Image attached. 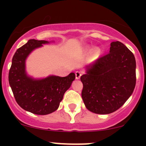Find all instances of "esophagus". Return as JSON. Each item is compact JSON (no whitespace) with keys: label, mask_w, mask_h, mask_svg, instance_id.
Returning a JSON list of instances; mask_svg holds the SVG:
<instances>
[{"label":"esophagus","mask_w":146,"mask_h":146,"mask_svg":"<svg viewBox=\"0 0 146 146\" xmlns=\"http://www.w3.org/2000/svg\"><path fill=\"white\" fill-rule=\"evenodd\" d=\"M81 76H82L81 72H80V71H76V79H79Z\"/></svg>","instance_id":"esophagus-1"}]
</instances>
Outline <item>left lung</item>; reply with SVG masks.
I'll use <instances>...</instances> for the list:
<instances>
[{"label":"left lung","instance_id":"left-lung-1","mask_svg":"<svg viewBox=\"0 0 146 146\" xmlns=\"http://www.w3.org/2000/svg\"><path fill=\"white\" fill-rule=\"evenodd\" d=\"M82 98L90 111L100 114L119 110L136 86V60L120 42L111 43L110 53L98 58L80 77Z\"/></svg>","mask_w":146,"mask_h":146}]
</instances>
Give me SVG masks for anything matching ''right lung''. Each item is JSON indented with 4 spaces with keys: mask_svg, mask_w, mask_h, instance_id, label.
Here are the masks:
<instances>
[{
    "mask_svg": "<svg viewBox=\"0 0 146 146\" xmlns=\"http://www.w3.org/2000/svg\"><path fill=\"white\" fill-rule=\"evenodd\" d=\"M44 40L29 39L15 53L8 80L17 104L26 111L38 115L51 114L57 110L66 91L76 78L74 73L66 77L49 76L34 80L25 73V59L29 53L44 44Z\"/></svg>",
    "mask_w": 146,
    "mask_h": 146,
    "instance_id": "right-lung-1",
    "label": "right lung"
}]
</instances>
